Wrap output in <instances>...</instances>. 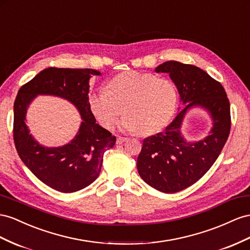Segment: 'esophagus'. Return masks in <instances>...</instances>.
Masks as SVG:
<instances>
[{
	"mask_svg": "<svg viewBox=\"0 0 250 250\" xmlns=\"http://www.w3.org/2000/svg\"><path fill=\"white\" fill-rule=\"evenodd\" d=\"M126 138H123V137H118L117 138V144H119V145H121V144H123L124 142H126Z\"/></svg>",
	"mask_w": 250,
	"mask_h": 250,
	"instance_id": "1",
	"label": "esophagus"
}]
</instances>
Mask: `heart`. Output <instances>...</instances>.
I'll return each instance as SVG.
<instances>
[{"mask_svg":"<svg viewBox=\"0 0 250 250\" xmlns=\"http://www.w3.org/2000/svg\"><path fill=\"white\" fill-rule=\"evenodd\" d=\"M178 93L171 81L149 73L125 71L111 78L106 91L91 92L88 105L93 116L106 129L125 114L121 127L127 131L149 134L160 130L171 119Z\"/></svg>","mask_w":250,"mask_h":250,"instance_id":"heart-1","label":"heart"}]
</instances>
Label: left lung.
Returning <instances> with one entry per match:
<instances>
[{
  "label": "left lung",
  "mask_w": 250,
  "mask_h": 250,
  "mask_svg": "<svg viewBox=\"0 0 250 250\" xmlns=\"http://www.w3.org/2000/svg\"><path fill=\"white\" fill-rule=\"evenodd\" d=\"M156 72L169 75L185 106L164 131L144 139L137 167L148 185L174 193L199 181L218 159L230 131V105L221 83L197 66L168 61ZM194 106L208 112L213 127L204 139L189 142L180 128L187 112Z\"/></svg>",
  "instance_id": "obj_1"
}]
</instances>
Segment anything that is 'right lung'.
<instances>
[{"mask_svg": "<svg viewBox=\"0 0 250 250\" xmlns=\"http://www.w3.org/2000/svg\"><path fill=\"white\" fill-rule=\"evenodd\" d=\"M101 72L90 68L49 67L20 88L13 105V140L17 151L28 169L44 184L70 193L90 185L102 167L104 152L116 144V137L96 123L88 105L89 80ZM38 95L67 99L78 109L83 122L69 144L46 147L29 133L26 109Z\"/></svg>", "mask_w": 250, "mask_h": 250, "instance_id": "right-lung-1", "label": "right lung"}]
</instances>
